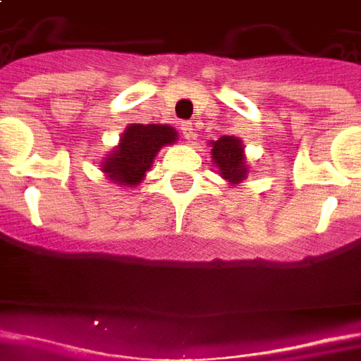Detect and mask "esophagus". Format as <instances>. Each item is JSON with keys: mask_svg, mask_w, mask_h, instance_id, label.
<instances>
[{"mask_svg": "<svg viewBox=\"0 0 361 361\" xmlns=\"http://www.w3.org/2000/svg\"><path fill=\"white\" fill-rule=\"evenodd\" d=\"M181 133H183V137H185V140H193L195 132H193V126H191V122H181Z\"/></svg>", "mask_w": 361, "mask_h": 361, "instance_id": "esophagus-1", "label": "esophagus"}]
</instances>
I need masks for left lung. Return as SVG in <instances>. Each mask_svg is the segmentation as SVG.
I'll return each mask as SVG.
<instances>
[{"label":"left lung","instance_id":"8db88e82","mask_svg":"<svg viewBox=\"0 0 361 361\" xmlns=\"http://www.w3.org/2000/svg\"><path fill=\"white\" fill-rule=\"evenodd\" d=\"M212 160L220 168V173L226 180L239 183L247 178L241 140L233 135H221L218 141H212Z\"/></svg>","mask_w":361,"mask_h":361}]
</instances>
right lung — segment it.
Segmentation results:
<instances>
[{
  "mask_svg": "<svg viewBox=\"0 0 361 361\" xmlns=\"http://www.w3.org/2000/svg\"><path fill=\"white\" fill-rule=\"evenodd\" d=\"M176 132L160 124H133L124 132L116 151L103 162V172L120 185H135L153 164L160 147L176 141Z\"/></svg>",
  "mask_w": 361,
  "mask_h": 361,
  "instance_id": "1",
  "label": "right lung"
}]
</instances>
